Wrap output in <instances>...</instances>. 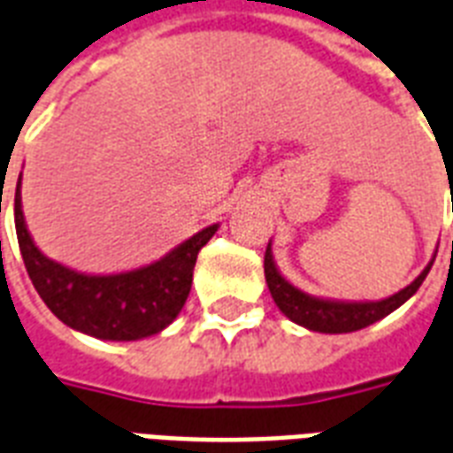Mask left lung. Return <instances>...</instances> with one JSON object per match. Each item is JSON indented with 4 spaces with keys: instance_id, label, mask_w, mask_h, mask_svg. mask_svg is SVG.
<instances>
[{
    "instance_id": "1",
    "label": "left lung",
    "mask_w": 453,
    "mask_h": 453,
    "mask_svg": "<svg viewBox=\"0 0 453 453\" xmlns=\"http://www.w3.org/2000/svg\"><path fill=\"white\" fill-rule=\"evenodd\" d=\"M437 257V251H434ZM434 261V258H433ZM433 261L423 268L416 280L399 289L396 295L380 299V302H342V299H326V296H313L303 289L295 288L292 282L278 271L275 258H273L271 242L265 247L264 257V273L268 289H271L273 302L278 303V309L288 316L292 323L313 330V333L342 334V333H357L361 327H368L378 323L380 319L389 316L403 302H409L411 296L418 292V288L426 280V275L433 268Z\"/></svg>"
}]
</instances>
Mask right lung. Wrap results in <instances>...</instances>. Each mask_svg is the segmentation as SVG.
<instances>
[{
  "label": "right lung",
  "mask_w": 453,
  "mask_h": 453,
  "mask_svg": "<svg viewBox=\"0 0 453 453\" xmlns=\"http://www.w3.org/2000/svg\"><path fill=\"white\" fill-rule=\"evenodd\" d=\"M13 216L26 271L51 313L78 333L111 342L151 337L178 319L192 288L196 254L219 230V223L203 227L142 268L113 275H88L51 261L37 250L23 219L20 178Z\"/></svg>",
  "instance_id": "1"
}]
</instances>
